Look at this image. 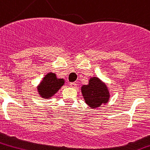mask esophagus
Returning <instances> with one entry per match:
<instances>
[{
	"label": "esophagus",
	"mask_w": 150,
	"mask_h": 150,
	"mask_svg": "<svg viewBox=\"0 0 150 150\" xmlns=\"http://www.w3.org/2000/svg\"><path fill=\"white\" fill-rule=\"evenodd\" d=\"M70 86L72 88H76L77 86V84L75 83H70Z\"/></svg>",
	"instance_id": "1"
}]
</instances>
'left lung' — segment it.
<instances>
[{
  "instance_id": "left-lung-1",
  "label": "left lung",
  "mask_w": 150,
  "mask_h": 150,
  "mask_svg": "<svg viewBox=\"0 0 150 150\" xmlns=\"http://www.w3.org/2000/svg\"><path fill=\"white\" fill-rule=\"evenodd\" d=\"M85 102L92 108H99L102 104L108 103L110 95L108 87L97 77L90 78L87 85L81 87Z\"/></svg>"
}]
</instances>
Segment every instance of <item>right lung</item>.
Wrapping results in <instances>:
<instances>
[{
  "mask_svg": "<svg viewBox=\"0 0 150 150\" xmlns=\"http://www.w3.org/2000/svg\"><path fill=\"white\" fill-rule=\"evenodd\" d=\"M64 84V80L63 79H58L55 73H48L38 86V94L45 99L50 98L60 90Z\"/></svg>",
  "mask_w": 150,
  "mask_h": 150,
  "instance_id": "add662e5",
  "label": "right lung"
}]
</instances>
